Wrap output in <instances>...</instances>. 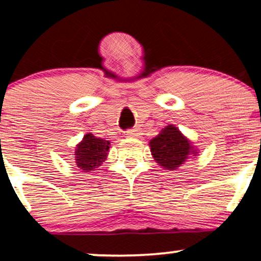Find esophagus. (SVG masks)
<instances>
[{"label": "esophagus", "mask_w": 261, "mask_h": 261, "mask_svg": "<svg viewBox=\"0 0 261 261\" xmlns=\"http://www.w3.org/2000/svg\"><path fill=\"white\" fill-rule=\"evenodd\" d=\"M126 135L127 137H137L140 135V133L137 128H130V130L126 131Z\"/></svg>", "instance_id": "1"}]
</instances>
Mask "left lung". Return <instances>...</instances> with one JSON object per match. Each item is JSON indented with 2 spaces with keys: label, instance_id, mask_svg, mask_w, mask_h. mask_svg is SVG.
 Wrapping results in <instances>:
<instances>
[{
  "label": "left lung",
  "instance_id": "8db88e82",
  "mask_svg": "<svg viewBox=\"0 0 261 261\" xmlns=\"http://www.w3.org/2000/svg\"><path fill=\"white\" fill-rule=\"evenodd\" d=\"M152 155L164 169L175 170L188 160L191 151L190 142L173 125H168L161 131L158 136L151 140Z\"/></svg>",
  "mask_w": 261,
  "mask_h": 261
}]
</instances>
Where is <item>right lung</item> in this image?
Returning <instances> with one entry per match:
<instances>
[{"instance_id":"obj_1","label":"right lung","mask_w":261,"mask_h":261,"mask_svg":"<svg viewBox=\"0 0 261 261\" xmlns=\"http://www.w3.org/2000/svg\"><path fill=\"white\" fill-rule=\"evenodd\" d=\"M109 146V141L93 136V134H87L82 142L77 145L74 152L77 167L83 172L98 168L106 161Z\"/></svg>"}]
</instances>
